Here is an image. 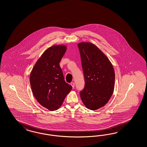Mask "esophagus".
<instances>
[{"label":"esophagus","mask_w":147,"mask_h":147,"mask_svg":"<svg viewBox=\"0 0 147 147\" xmlns=\"http://www.w3.org/2000/svg\"><path fill=\"white\" fill-rule=\"evenodd\" d=\"M71 87H72L73 88H74V87H75V84L74 82H71Z\"/></svg>","instance_id":"1"}]
</instances>
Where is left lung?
Here are the masks:
<instances>
[{
  "mask_svg": "<svg viewBox=\"0 0 147 147\" xmlns=\"http://www.w3.org/2000/svg\"><path fill=\"white\" fill-rule=\"evenodd\" d=\"M84 77L80 97L84 105L96 110L107 103L113 94L115 73L111 62L95 45L78 44Z\"/></svg>",
  "mask_w": 147,
  "mask_h": 147,
  "instance_id": "obj_1",
  "label": "left lung"
}]
</instances>
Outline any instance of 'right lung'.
<instances>
[{"mask_svg": "<svg viewBox=\"0 0 147 147\" xmlns=\"http://www.w3.org/2000/svg\"><path fill=\"white\" fill-rule=\"evenodd\" d=\"M66 47L55 45L48 49L36 62L30 75L32 91L36 100L50 111L58 109L72 89L64 79L59 63Z\"/></svg>", "mask_w": 147, "mask_h": 147, "instance_id": "add662e5", "label": "right lung"}]
</instances>
